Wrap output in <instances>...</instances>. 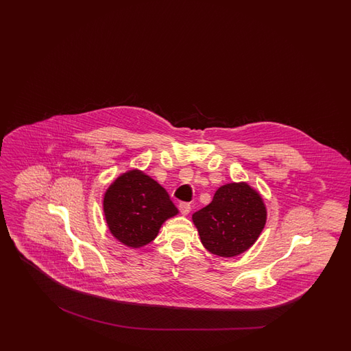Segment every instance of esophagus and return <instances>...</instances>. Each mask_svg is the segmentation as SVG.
Segmentation results:
<instances>
[{
  "label": "esophagus",
  "instance_id": "obj_1",
  "mask_svg": "<svg viewBox=\"0 0 351 351\" xmlns=\"http://www.w3.org/2000/svg\"><path fill=\"white\" fill-rule=\"evenodd\" d=\"M191 208H192V206H191V203H188V202L179 203V210H180V213L184 215V216H186V215L191 212Z\"/></svg>",
  "mask_w": 351,
  "mask_h": 351
}]
</instances>
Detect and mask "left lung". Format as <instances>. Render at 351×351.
<instances>
[{
  "instance_id": "obj_1",
  "label": "left lung",
  "mask_w": 351,
  "mask_h": 351,
  "mask_svg": "<svg viewBox=\"0 0 351 351\" xmlns=\"http://www.w3.org/2000/svg\"><path fill=\"white\" fill-rule=\"evenodd\" d=\"M203 246L217 256L233 257L258 239L266 223L261 195L246 183L222 186L213 201L194 213Z\"/></svg>"
}]
</instances>
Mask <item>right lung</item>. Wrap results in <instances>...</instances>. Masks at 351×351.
<instances>
[{
	"mask_svg": "<svg viewBox=\"0 0 351 351\" xmlns=\"http://www.w3.org/2000/svg\"><path fill=\"white\" fill-rule=\"evenodd\" d=\"M104 213L112 236L127 246L138 248L156 239L160 226L176 216L178 209L154 179L130 171L108 188Z\"/></svg>",
	"mask_w": 351,
	"mask_h": 351,
	"instance_id": "right-lung-1",
	"label": "right lung"
}]
</instances>
